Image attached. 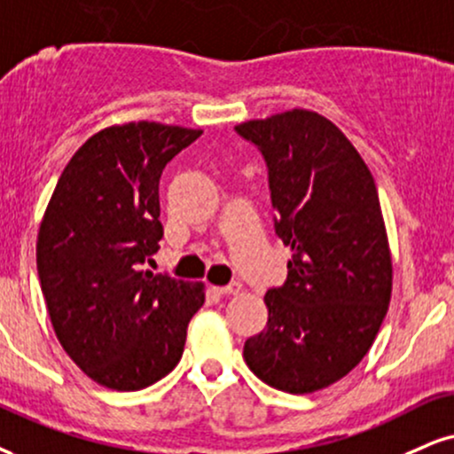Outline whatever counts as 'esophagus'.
<instances>
[{
	"label": "esophagus",
	"instance_id": "34e87169",
	"mask_svg": "<svg viewBox=\"0 0 454 454\" xmlns=\"http://www.w3.org/2000/svg\"><path fill=\"white\" fill-rule=\"evenodd\" d=\"M212 290L218 294H239L242 293V284L233 282V284H229V286H215Z\"/></svg>",
	"mask_w": 454,
	"mask_h": 454
}]
</instances>
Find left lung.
Here are the masks:
<instances>
[{
  "mask_svg": "<svg viewBox=\"0 0 454 454\" xmlns=\"http://www.w3.org/2000/svg\"><path fill=\"white\" fill-rule=\"evenodd\" d=\"M270 168L276 233L290 246L286 282L267 290L265 330L244 345L261 381L313 394L368 354L391 299L394 267L366 161L328 117L290 109L236 126Z\"/></svg>",
  "mask_w": 454,
  "mask_h": 454,
  "instance_id": "obj_1",
  "label": "left lung"
}]
</instances>
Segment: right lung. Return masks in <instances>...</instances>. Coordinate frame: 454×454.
Wrapping results in <instances>:
<instances>
[{
  "mask_svg": "<svg viewBox=\"0 0 454 454\" xmlns=\"http://www.w3.org/2000/svg\"><path fill=\"white\" fill-rule=\"evenodd\" d=\"M201 130L128 121L92 134L65 166L37 233L54 334L94 383L137 391L181 360L204 282L143 271L160 250V176Z\"/></svg>",
  "mask_w": 454,
  "mask_h": 454,
  "instance_id": "add662e5",
  "label": "right lung"
}]
</instances>
